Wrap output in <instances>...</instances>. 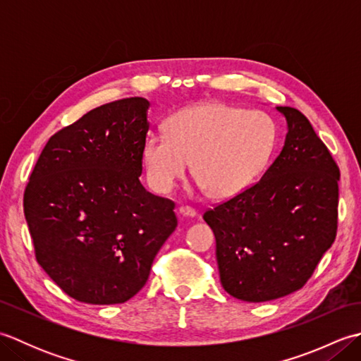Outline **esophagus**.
I'll return each instance as SVG.
<instances>
[{
	"mask_svg": "<svg viewBox=\"0 0 361 361\" xmlns=\"http://www.w3.org/2000/svg\"><path fill=\"white\" fill-rule=\"evenodd\" d=\"M180 214L181 216H185V217H195V209L194 208H190V206H180Z\"/></svg>",
	"mask_w": 361,
	"mask_h": 361,
	"instance_id": "esophagus-1",
	"label": "esophagus"
}]
</instances>
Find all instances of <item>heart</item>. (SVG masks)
I'll return each mask as SVG.
<instances>
[{"label":"heart","mask_w":361,"mask_h":361,"mask_svg":"<svg viewBox=\"0 0 361 361\" xmlns=\"http://www.w3.org/2000/svg\"><path fill=\"white\" fill-rule=\"evenodd\" d=\"M278 142V127L264 111L206 102L175 113L167 132H153L142 149L152 186L171 192L194 175L212 198L242 194L270 161Z\"/></svg>","instance_id":"heart-1"}]
</instances>
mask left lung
<instances>
[{
  "mask_svg": "<svg viewBox=\"0 0 361 361\" xmlns=\"http://www.w3.org/2000/svg\"><path fill=\"white\" fill-rule=\"evenodd\" d=\"M276 109L288 127L279 155L257 183L203 214L221 286L248 302L302 288L338 226V166L301 111Z\"/></svg>",
  "mask_w": 361,
  "mask_h": 361,
  "instance_id": "1",
  "label": "left lung"
}]
</instances>
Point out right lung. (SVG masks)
<instances>
[{"instance_id":"obj_1","label":"right lung","mask_w":361,"mask_h":361,"mask_svg":"<svg viewBox=\"0 0 361 361\" xmlns=\"http://www.w3.org/2000/svg\"><path fill=\"white\" fill-rule=\"evenodd\" d=\"M149 101L97 106L46 142L25 189L35 259L75 301L133 298L178 221L175 203L144 189Z\"/></svg>"}]
</instances>
